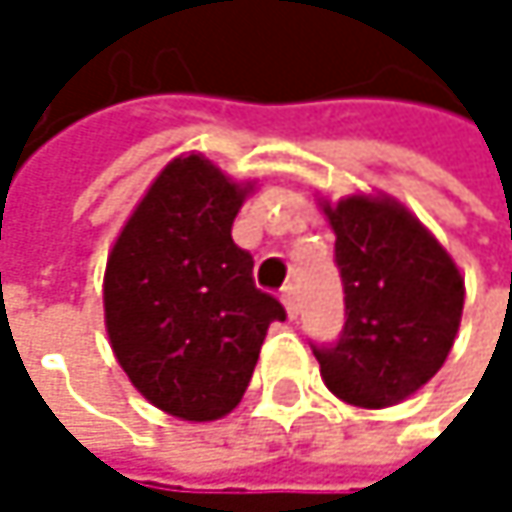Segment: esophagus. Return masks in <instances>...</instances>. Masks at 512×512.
I'll list each match as a JSON object with an SVG mask.
<instances>
[{"label": "esophagus", "instance_id": "1", "mask_svg": "<svg viewBox=\"0 0 512 512\" xmlns=\"http://www.w3.org/2000/svg\"><path fill=\"white\" fill-rule=\"evenodd\" d=\"M281 302H284V308H287V317L293 320V317L299 314V296H296V287H284V290H281Z\"/></svg>", "mask_w": 512, "mask_h": 512}]
</instances>
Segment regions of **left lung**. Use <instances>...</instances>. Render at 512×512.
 I'll return each mask as SVG.
<instances>
[{"label": "left lung", "instance_id": "1", "mask_svg": "<svg viewBox=\"0 0 512 512\" xmlns=\"http://www.w3.org/2000/svg\"><path fill=\"white\" fill-rule=\"evenodd\" d=\"M335 231L347 323L335 344H311L341 400L382 409L436 376L462 317V275L436 237L397 201L353 195L323 207Z\"/></svg>", "mask_w": 512, "mask_h": 512}]
</instances>
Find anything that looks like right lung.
Returning a JSON list of instances; mask_svg holds the SVG:
<instances>
[{"mask_svg":"<svg viewBox=\"0 0 512 512\" xmlns=\"http://www.w3.org/2000/svg\"><path fill=\"white\" fill-rule=\"evenodd\" d=\"M249 189L204 156H177L106 263L112 350L130 382L183 421L228 415L252 382L269 323L287 320L255 287L252 255L231 240Z\"/></svg>","mask_w":512,"mask_h":512,"instance_id":"obj_1","label":"right lung"}]
</instances>
